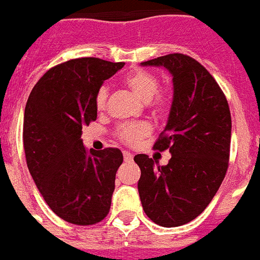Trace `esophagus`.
Masks as SVG:
<instances>
[{"mask_svg":"<svg viewBox=\"0 0 260 260\" xmlns=\"http://www.w3.org/2000/svg\"><path fill=\"white\" fill-rule=\"evenodd\" d=\"M123 159H124V162H132L133 155L130 152H127V151H124V152H123Z\"/></svg>","mask_w":260,"mask_h":260,"instance_id":"obj_1","label":"esophagus"}]
</instances>
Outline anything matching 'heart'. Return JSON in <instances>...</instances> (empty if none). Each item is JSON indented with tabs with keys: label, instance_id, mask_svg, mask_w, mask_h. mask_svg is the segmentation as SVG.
Returning <instances> with one entry per match:
<instances>
[{
	"label": "heart",
	"instance_id": "heart-1",
	"mask_svg": "<svg viewBox=\"0 0 260 260\" xmlns=\"http://www.w3.org/2000/svg\"><path fill=\"white\" fill-rule=\"evenodd\" d=\"M123 84L132 91L138 100L143 102H148L152 111L158 115H162L168 111L170 105V95L166 91H159L158 77L152 73L137 70L127 75L123 79ZM108 102V88L105 86L100 87L95 95V107L100 112L107 109ZM151 126L145 122L136 123H123L117 126L116 136L122 143L127 145H136L143 138L149 136Z\"/></svg>",
	"mask_w": 260,
	"mask_h": 260
}]
</instances>
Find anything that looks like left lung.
Wrapping results in <instances>:
<instances>
[{
	"label": "left lung",
	"instance_id": "obj_1",
	"mask_svg": "<svg viewBox=\"0 0 260 260\" xmlns=\"http://www.w3.org/2000/svg\"><path fill=\"white\" fill-rule=\"evenodd\" d=\"M143 66H164L173 76V102L153 148L169 149L160 166L148 155L134 156L141 169L138 194L149 219L162 227L183 226L210 204L226 176L231 115L223 91L198 60L169 54Z\"/></svg>",
	"mask_w": 260,
	"mask_h": 260
}]
</instances>
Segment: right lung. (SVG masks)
<instances>
[{"label": "right lung", "instance_id": "add662e5", "mask_svg": "<svg viewBox=\"0 0 260 260\" xmlns=\"http://www.w3.org/2000/svg\"><path fill=\"white\" fill-rule=\"evenodd\" d=\"M123 66L100 58L54 66L37 81L24 108L30 174L55 215L73 224H95L111 209L123 155L117 148L87 151L81 128L96 119V91Z\"/></svg>", "mask_w": 260, "mask_h": 260}]
</instances>
